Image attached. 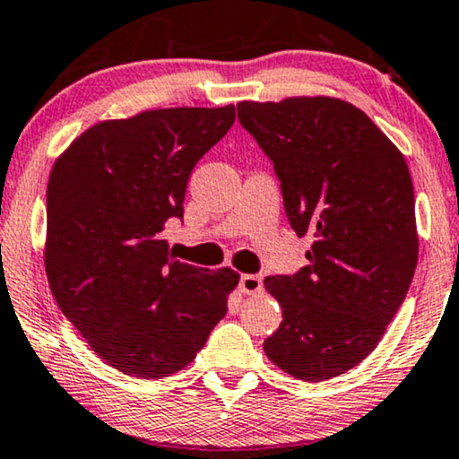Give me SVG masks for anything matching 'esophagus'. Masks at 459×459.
<instances>
[{
    "mask_svg": "<svg viewBox=\"0 0 459 459\" xmlns=\"http://www.w3.org/2000/svg\"><path fill=\"white\" fill-rule=\"evenodd\" d=\"M240 290L247 295L261 293L264 290V281H261V276H257V273H244L240 278Z\"/></svg>",
    "mask_w": 459,
    "mask_h": 459,
    "instance_id": "1",
    "label": "esophagus"
}]
</instances>
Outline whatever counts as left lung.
I'll return each instance as SVG.
<instances>
[{"label":"left lung","instance_id":"left-lung-1","mask_svg":"<svg viewBox=\"0 0 459 459\" xmlns=\"http://www.w3.org/2000/svg\"><path fill=\"white\" fill-rule=\"evenodd\" d=\"M281 178L297 236H314L309 264L264 284L282 323L264 342L273 365L325 382L365 360L407 295L418 265L409 166L365 111L333 97L238 103Z\"/></svg>","mask_w":459,"mask_h":459}]
</instances>
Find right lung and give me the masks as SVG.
Returning a JSON list of instances; mask_svg holds the SVG:
<instances>
[{
    "label": "right lung",
    "mask_w": 459,
    "mask_h": 459,
    "mask_svg": "<svg viewBox=\"0 0 459 459\" xmlns=\"http://www.w3.org/2000/svg\"><path fill=\"white\" fill-rule=\"evenodd\" d=\"M234 105L172 107L105 120L52 166L44 264L50 290L86 343L117 371L162 379L195 359L240 276L169 253L187 178L231 128Z\"/></svg>",
    "instance_id": "obj_1"
}]
</instances>
